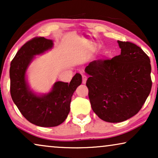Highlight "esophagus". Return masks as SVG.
<instances>
[{"label":"esophagus","mask_w":158,"mask_h":158,"mask_svg":"<svg viewBox=\"0 0 158 158\" xmlns=\"http://www.w3.org/2000/svg\"><path fill=\"white\" fill-rule=\"evenodd\" d=\"M82 77H83V83L85 84L86 81H87V77L85 75H82Z\"/></svg>","instance_id":"1"}]
</instances>
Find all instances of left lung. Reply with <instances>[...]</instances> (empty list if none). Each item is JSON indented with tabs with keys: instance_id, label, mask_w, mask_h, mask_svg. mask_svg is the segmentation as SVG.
I'll return each mask as SVG.
<instances>
[{
	"instance_id": "obj_1",
	"label": "left lung",
	"mask_w": 158,
	"mask_h": 158,
	"mask_svg": "<svg viewBox=\"0 0 158 158\" xmlns=\"http://www.w3.org/2000/svg\"><path fill=\"white\" fill-rule=\"evenodd\" d=\"M121 54L90 62L86 85L94 113L107 122L118 123L137 114L152 88L150 58L139 47L117 41Z\"/></svg>"
}]
</instances>
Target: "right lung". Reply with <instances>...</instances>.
<instances>
[{
	"instance_id": "obj_1",
	"label": "right lung",
	"mask_w": 158,
	"mask_h": 158,
	"mask_svg": "<svg viewBox=\"0 0 158 158\" xmlns=\"http://www.w3.org/2000/svg\"><path fill=\"white\" fill-rule=\"evenodd\" d=\"M53 41L36 37L17 52L10 63V95L21 114L29 122L39 127H52L61 124L70 110L73 93L82 83V76L76 73L70 83L57 81L47 94H37L29 87L28 68L35 56L52 49Z\"/></svg>"
}]
</instances>
